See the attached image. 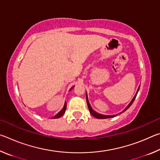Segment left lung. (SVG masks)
<instances>
[{"mask_svg":"<svg viewBox=\"0 0 160 160\" xmlns=\"http://www.w3.org/2000/svg\"><path fill=\"white\" fill-rule=\"evenodd\" d=\"M139 89H140V86L138 87V90H137V92H136V93H135V96L133 97V98L132 99L131 102H130L128 106H127V107L125 108V109H124L123 110V112H121V113H123V112H126V111L127 109H128L131 106V104H132V102H134L135 97H136V96H137V94H138V92ZM86 99H87V103H88V108H89V111H90V113L94 116V117H95V118H97L104 119V118H109L115 117V116H116L119 114V113H117V114H114V115H104V114H101V113H97V112H96L95 111H94V110L92 109V108L91 105H90V102H89L88 97V94H87V93H86Z\"/></svg>","mask_w":160,"mask_h":160,"instance_id":"1","label":"left lung"}]
</instances>
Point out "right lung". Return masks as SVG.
Returning a JSON list of instances; mask_svg holds the SVG:
<instances>
[{
    "label": "right lung",
    "instance_id": "right-lung-1",
    "mask_svg": "<svg viewBox=\"0 0 160 160\" xmlns=\"http://www.w3.org/2000/svg\"><path fill=\"white\" fill-rule=\"evenodd\" d=\"M74 87H75V86H72V88L70 89V90H71L72 89L74 88ZM66 106H67V105H66V102H65V104H64V106H63V109H62L60 111V112H59L57 113V114H56L55 116H53V117L51 118H58L61 117V116L64 114L65 112H66Z\"/></svg>",
    "mask_w": 160,
    "mask_h": 160
}]
</instances>
